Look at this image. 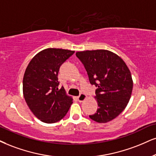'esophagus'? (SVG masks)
Here are the masks:
<instances>
[{"label":"esophagus","mask_w":156,"mask_h":156,"mask_svg":"<svg viewBox=\"0 0 156 156\" xmlns=\"http://www.w3.org/2000/svg\"><path fill=\"white\" fill-rule=\"evenodd\" d=\"M87 95H85V94H84V93H81L80 94V95L78 96L77 97V100H78V101L79 102H80V103H81V102H83L84 100H86L87 99Z\"/></svg>","instance_id":"1"}]
</instances>
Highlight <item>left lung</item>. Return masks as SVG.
<instances>
[{"instance_id": "obj_1", "label": "left lung", "mask_w": 156, "mask_h": 156, "mask_svg": "<svg viewBox=\"0 0 156 156\" xmlns=\"http://www.w3.org/2000/svg\"><path fill=\"white\" fill-rule=\"evenodd\" d=\"M76 55L83 63L95 90L98 108L90 118L106 123L124 110L131 98L133 81L131 72L121 57L107 50L79 51Z\"/></svg>"}]
</instances>
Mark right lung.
<instances>
[{
	"label": "right lung",
	"mask_w": 156,
	"mask_h": 156,
	"mask_svg": "<svg viewBox=\"0 0 156 156\" xmlns=\"http://www.w3.org/2000/svg\"><path fill=\"white\" fill-rule=\"evenodd\" d=\"M74 53L61 48L43 50L32 58L25 70L23 95L30 111L41 122H58L73 103L64 88L58 89V74L61 64Z\"/></svg>",
	"instance_id": "obj_1"
}]
</instances>
